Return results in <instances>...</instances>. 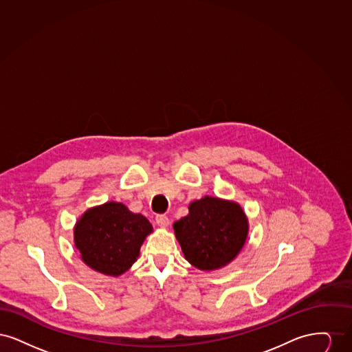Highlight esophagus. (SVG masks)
Here are the masks:
<instances>
[{"instance_id":"34e87169","label":"esophagus","mask_w":352,"mask_h":352,"mask_svg":"<svg viewBox=\"0 0 352 352\" xmlns=\"http://www.w3.org/2000/svg\"><path fill=\"white\" fill-rule=\"evenodd\" d=\"M155 223L160 226V227H168V218L166 215H157L155 217Z\"/></svg>"}]
</instances>
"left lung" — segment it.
Listing matches in <instances>:
<instances>
[{"mask_svg": "<svg viewBox=\"0 0 352 352\" xmlns=\"http://www.w3.org/2000/svg\"><path fill=\"white\" fill-rule=\"evenodd\" d=\"M173 227L186 260L201 270L231 263L248 234V221L239 204L210 197L192 201L188 215Z\"/></svg>", "mask_w": 352, "mask_h": 352, "instance_id": "left-lung-1", "label": "left lung"}]
</instances>
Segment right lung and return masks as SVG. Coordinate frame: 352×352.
Listing matches in <instances>:
<instances>
[{
	"label": "right lung",
	"mask_w": 352,
	"mask_h": 352,
	"mask_svg": "<svg viewBox=\"0 0 352 352\" xmlns=\"http://www.w3.org/2000/svg\"><path fill=\"white\" fill-rule=\"evenodd\" d=\"M153 231L149 220L109 201L91 208L75 227V245L84 263L100 273L120 276L137 261L145 237Z\"/></svg>",
	"instance_id": "right-lung-1"
}]
</instances>
